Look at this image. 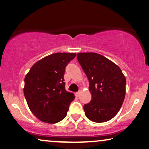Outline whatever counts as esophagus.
I'll use <instances>...</instances> for the list:
<instances>
[{
    "label": "esophagus",
    "mask_w": 149,
    "mask_h": 149,
    "mask_svg": "<svg viewBox=\"0 0 149 149\" xmlns=\"http://www.w3.org/2000/svg\"><path fill=\"white\" fill-rule=\"evenodd\" d=\"M80 94H81V93H80V92H78V93H75V95H76V97H79V95H80Z\"/></svg>",
    "instance_id": "1"
}]
</instances>
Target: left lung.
<instances>
[{
	"label": "left lung",
	"mask_w": 149,
	"mask_h": 149,
	"mask_svg": "<svg viewBox=\"0 0 149 149\" xmlns=\"http://www.w3.org/2000/svg\"><path fill=\"white\" fill-rule=\"evenodd\" d=\"M77 59L89 81L92 100L84 105L86 117L95 123L112 119L122 106L126 78L116 64L95 52H80Z\"/></svg>",
	"instance_id": "left-lung-1"
}]
</instances>
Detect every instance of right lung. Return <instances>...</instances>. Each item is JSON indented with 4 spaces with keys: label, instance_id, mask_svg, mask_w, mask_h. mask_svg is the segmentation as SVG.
I'll return each instance as SVG.
<instances>
[{
    "label": "right lung",
    "instance_id": "obj_1",
    "mask_svg": "<svg viewBox=\"0 0 149 149\" xmlns=\"http://www.w3.org/2000/svg\"><path fill=\"white\" fill-rule=\"evenodd\" d=\"M75 52H56L40 59L24 78V95L31 111L46 123L54 124L67 116L74 94L67 92L64 82L66 66Z\"/></svg>",
    "mask_w": 149,
    "mask_h": 149
}]
</instances>
